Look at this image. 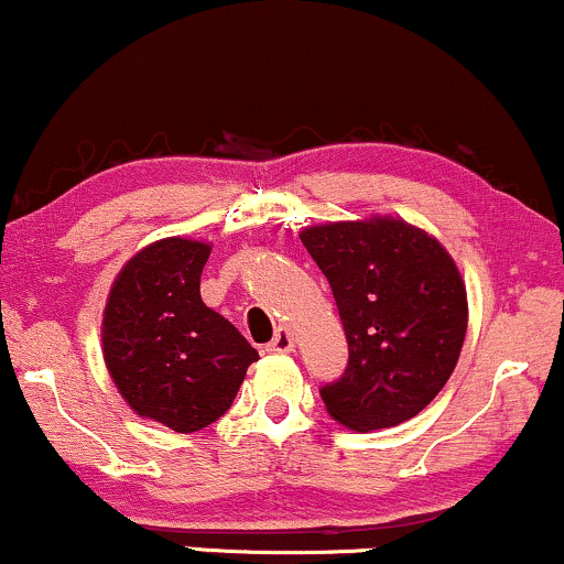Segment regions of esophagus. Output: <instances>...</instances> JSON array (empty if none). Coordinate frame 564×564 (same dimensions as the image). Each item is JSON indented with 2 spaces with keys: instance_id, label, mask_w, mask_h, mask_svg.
Instances as JSON below:
<instances>
[{
  "instance_id": "esophagus-1",
  "label": "esophagus",
  "mask_w": 564,
  "mask_h": 564,
  "mask_svg": "<svg viewBox=\"0 0 564 564\" xmlns=\"http://www.w3.org/2000/svg\"><path fill=\"white\" fill-rule=\"evenodd\" d=\"M264 349H268V352H291V349H294V339H291L286 328H278L273 341H270Z\"/></svg>"
}]
</instances>
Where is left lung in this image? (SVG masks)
I'll list each match as a JSON object with an SVG mask.
<instances>
[{"mask_svg":"<svg viewBox=\"0 0 564 564\" xmlns=\"http://www.w3.org/2000/svg\"><path fill=\"white\" fill-rule=\"evenodd\" d=\"M300 238L334 291L349 349L341 379L321 387L326 411L358 432L413 419L451 379L467 336L453 257L394 217L313 225Z\"/></svg>","mask_w":564,"mask_h":564,"instance_id":"obj_1","label":"left lung"}]
</instances>
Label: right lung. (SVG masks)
<instances>
[{
    "mask_svg": "<svg viewBox=\"0 0 564 564\" xmlns=\"http://www.w3.org/2000/svg\"><path fill=\"white\" fill-rule=\"evenodd\" d=\"M209 243L161 238L116 275L102 313V358L142 419L198 432L232 405L257 349L200 300Z\"/></svg>",
    "mask_w": 564,
    "mask_h": 564,
    "instance_id": "add662e5",
    "label": "right lung"
}]
</instances>
